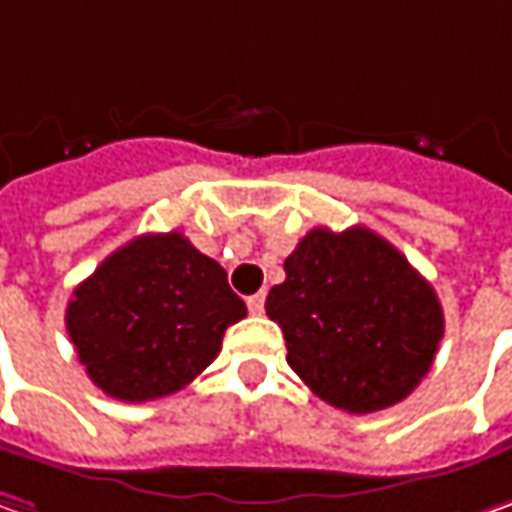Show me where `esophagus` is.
<instances>
[{
	"mask_svg": "<svg viewBox=\"0 0 512 512\" xmlns=\"http://www.w3.org/2000/svg\"><path fill=\"white\" fill-rule=\"evenodd\" d=\"M246 303H249V312H252V315H263V309H266V295H263V292H260V295H252Z\"/></svg>",
	"mask_w": 512,
	"mask_h": 512,
	"instance_id": "obj_1",
	"label": "esophagus"
}]
</instances>
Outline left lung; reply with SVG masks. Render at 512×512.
Listing matches in <instances>:
<instances>
[{
    "label": "left lung",
    "instance_id": "1",
    "mask_svg": "<svg viewBox=\"0 0 512 512\" xmlns=\"http://www.w3.org/2000/svg\"><path fill=\"white\" fill-rule=\"evenodd\" d=\"M266 315L286 361L326 404L367 415L404 401L430 372L444 312L435 289L364 226L312 229L283 263Z\"/></svg>",
    "mask_w": 512,
    "mask_h": 512
}]
</instances>
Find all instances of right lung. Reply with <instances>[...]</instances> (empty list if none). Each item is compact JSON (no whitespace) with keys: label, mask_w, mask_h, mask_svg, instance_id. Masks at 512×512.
Masks as SVG:
<instances>
[{"label":"right lung","mask_w":512,"mask_h":512,"mask_svg":"<svg viewBox=\"0 0 512 512\" xmlns=\"http://www.w3.org/2000/svg\"><path fill=\"white\" fill-rule=\"evenodd\" d=\"M243 315L226 269L168 232L134 237L105 257L74 289L65 326L88 378L140 404L191 384Z\"/></svg>","instance_id":"add662e5"}]
</instances>
